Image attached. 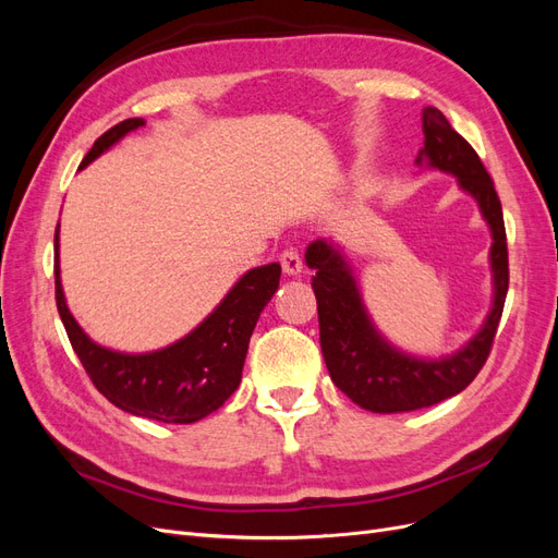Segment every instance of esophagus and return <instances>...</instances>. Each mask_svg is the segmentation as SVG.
I'll list each match as a JSON object with an SVG mask.
<instances>
[{
	"instance_id": "34e87169",
	"label": "esophagus",
	"mask_w": 558,
	"mask_h": 558,
	"mask_svg": "<svg viewBox=\"0 0 558 558\" xmlns=\"http://www.w3.org/2000/svg\"><path fill=\"white\" fill-rule=\"evenodd\" d=\"M279 263H281L283 272L289 277H298L302 272V258L295 248H286L279 256Z\"/></svg>"
}]
</instances>
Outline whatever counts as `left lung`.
Returning a JSON list of instances; mask_svg holds the SVG:
<instances>
[{
	"instance_id": "obj_1",
	"label": "left lung",
	"mask_w": 558,
	"mask_h": 558,
	"mask_svg": "<svg viewBox=\"0 0 558 558\" xmlns=\"http://www.w3.org/2000/svg\"><path fill=\"white\" fill-rule=\"evenodd\" d=\"M421 121L426 140L416 165L426 160L435 170L459 179L461 189L477 199L484 221L492 228L494 244L488 258L494 272V305L482 330L463 349L440 361L414 359L388 344L369 320L342 253L326 240L312 242L305 258L316 269L312 289L318 307L320 351L330 379L359 408L379 414L430 408L461 393L488 359L510 283L508 238L494 179L488 177L475 148L449 125L440 109L426 107Z\"/></svg>"
}]
</instances>
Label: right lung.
I'll use <instances>...</instances> for the list:
<instances>
[{
	"instance_id": "right-lung-1",
	"label": "right lung",
	"mask_w": 558,
	"mask_h": 558,
	"mask_svg": "<svg viewBox=\"0 0 558 558\" xmlns=\"http://www.w3.org/2000/svg\"><path fill=\"white\" fill-rule=\"evenodd\" d=\"M142 125L144 118H128L107 130L93 144L78 170ZM58 230L60 226L56 228L58 312L66 337L97 391L118 410L162 424H195L221 408L242 381L251 332L279 289L281 265L269 263L248 269L221 300V305L179 342L148 353H121L95 344L66 307L60 283Z\"/></svg>"
}]
</instances>
